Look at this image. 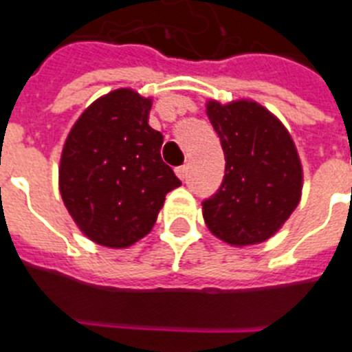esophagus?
<instances>
[{"label":"esophagus","instance_id":"esophagus-1","mask_svg":"<svg viewBox=\"0 0 352 352\" xmlns=\"http://www.w3.org/2000/svg\"><path fill=\"white\" fill-rule=\"evenodd\" d=\"M175 173L180 180H186V177H188V166H186V164H184V166H179V168L175 170Z\"/></svg>","mask_w":352,"mask_h":352}]
</instances>
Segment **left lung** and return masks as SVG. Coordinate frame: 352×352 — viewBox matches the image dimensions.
<instances>
[{
    "label": "left lung",
    "mask_w": 352,
    "mask_h": 352,
    "mask_svg": "<svg viewBox=\"0 0 352 352\" xmlns=\"http://www.w3.org/2000/svg\"><path fill=\"white\" fill-rule=\"evenodd\" d=\"M226 170L219 191L204 201L214 236L231 247L267 242L284 226L303 191V168L291 133L274 112L249 98L207 100Z\"/></svg>",
    "instance_id": "obj_1"
}]
</instances>
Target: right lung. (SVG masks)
Instances as JSON below:
<instances>
[{
	"label": "right lung",
	"instance_id": "1",
	"mask_svg": "<svg viewBox=\"0 0 352 352\" xmlns=\"http://www.w3.org/2000/svg\"><path fill=\"white\" fill-rule=\"evenodd\" d=\"M153 96L119 87L94 100L69 129L59 161V192L91 242L126 249L151 233L170 191L180 186L161 160L163 135L148 126Z\"/></svg>",
	"mask_w": 352,
	"mask_h": 352
}]
</instances>
